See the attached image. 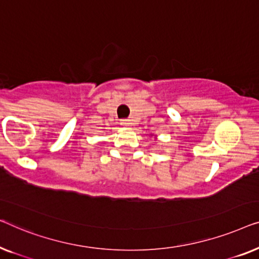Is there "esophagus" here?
Listing matches in <instances>:
<instances>
[{"label":"esophagus","mask_w":259,"mask_h":259,"mask_svg":"<svg viewBox=\"0 0 259 259\" xmlns=\"http://www.w3.org/2000/svg\"><path fill=\"white\" fill-rule=\"evenodd\" d=\"M121 124L123 126H130L131 124H133V123H131V119L125 118V119H121Z\"/></svg>","instance_id":"34e87169"}]
</instances>
